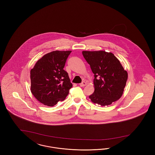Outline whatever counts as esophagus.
Instances as JSON below:
<instances>
[{
    "label": "esophagus",
    "mask_w": 155,
    "mask_h": 155,
    "mask_svg": "<svg viewBox=\"0 0 155 155\" xmlns=\"http://www.w3.org/2000/svg\"><path fill=\"white\" fill-rule=\"evenodd\" d=\"M86 85H87V82L85 81H82L81 84H80V85L81 87H85Z\"/></svg>",
    "instance_id": "esophagus-1"
}]
</instances>
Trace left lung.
<instances>
[{
    "instance_id": "left-lung-1",
    "label": "left lung",
    "mask_w": 155,
    "mask_h": 155,
    "mask_svg": "<svg viewBox=\"0 0 155 155\" xmlns=\"http://www.w3.org/2000/svg\"><path fill=\"white\" fill-rule=\"evenodd\" d=\"M82 55L94 74V92L91 101L102 106L118 100L123 94L128 73L111 52L82 51Z\"/></svg>"
}]
</instances>
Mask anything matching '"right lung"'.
Masks as SVG:
<instances>
[{"mask_svg":"<svg viewBox=\"0 0 155 155\" xmlns=\"http://www.w3.org/2000/svg\"><path fill=\"white\" fill-rule=\"evenodd\" d=\"M71 52L48 53L38 60L31 70V91L41 103L53 106L68 95L73 84L63 68Z\"/></svg>","mask_w":155,"mask_h":155,"instance_id":"1","label":"right lung"}]
</instances>
